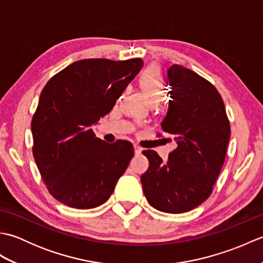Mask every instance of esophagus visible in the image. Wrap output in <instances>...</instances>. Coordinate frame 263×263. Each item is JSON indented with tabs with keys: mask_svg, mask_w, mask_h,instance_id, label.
<instances>
[{
	"mask_svg": "<svg viewBox=\"0 0 263 263\" xmlns=\"http://www.w3.org/2000/svg\"><path fill=\"white\" fill-rule=\"evenodd\" d=\"M135 153L136 154H141V152H142V148L140 147V146H138V144H135Z\"/></svg>",
	"mask_w": 263,
	"mask_h": 263,
	"instance_id": "esophagus-1",
	"label": "esophagus"
}]
</instances>
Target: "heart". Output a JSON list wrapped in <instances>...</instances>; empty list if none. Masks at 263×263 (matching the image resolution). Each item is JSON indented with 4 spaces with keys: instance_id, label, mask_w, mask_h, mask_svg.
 Listing matches in <instances>:
<instances>
[{
    "instance_id": "1",
    "label": "heart",
    "mask_w": 263,
    "mask_h": 263,
    "mask_svg": "<svg viewBox=\"0 0 263 263\" xmlns=\"http://www.w3.org/2000/svg\"><path fill=\"white\" fill-rule=\"evenodd\" d=\"M140 85L152 104L158 103L164 96L165 85L160 70L157 66H149L140 78Z\"/></svg>"
}]
</instances>
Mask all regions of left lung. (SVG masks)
Segmentation results:
<instances>
[{"label":"left lung","instance_id":"1","mask_svg":"<svg viewBox=\"0 0 263 263\" xmlns=\"http://www.w3.org/2000/svg\"><path fill=\"white\" fill-rule=\"evenodd\" d=\"M167 79L172 100L161 127L176 149L166 163L154 150H143L149 168L141 183L155 209L181 214L211 194L225 161L231 125L220 93L208 80L178 64L167 70Z\"/></svg>","mask_w":263,"mask_h":263}]
</instances>
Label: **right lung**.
Listing matches in <instances>:
<instances>
[{"label": "right lung", "mask_w": 263, "mask_h": 263, "mask_svg": "<svg viewBox=\"0 0 263 263\" xmlns=\"http://www.w3.org/2000/svg\"><path fill=\"white\" fill-rule=\"evenodd\" d=\"M141 59L80 60L44 87L31 121L32 154L48 192L71 208L106 202L133 157L132 143H107L91 125L108 114L139 73Z\"/></svg>", "instance_id": "add662e5"}]
</instances>
